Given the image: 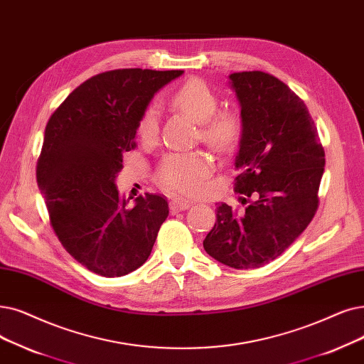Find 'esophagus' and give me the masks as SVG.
<instances>
[{"instance_id": "esophagus-1", "label": "esophagus", "mask_w": 364, "mask_h": 364, "mask_svg": "<svg viewBox=\"0 0 364 364\" xmlns=\"http://www.w3.org/2000/svg\"><path fill=\"white\" fill-rule=\"evenodd\" d=\"M169 207H171V213H172V214H177V213H180V211H186V210L191 208V203L173 199V200L169 202Z\"/></svg>"}]
</instances>
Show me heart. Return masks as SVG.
<instances>
[{
  "instance_id": "heart-1",
  "label": "heart",
  "mask_w": 364,
  "mask_h": 364,
  "mask_svg": "<svg viewBox=\"0 0 364 364\" xmlns=\"http://www.w3.org/2000/svg\"><path fill=\"white\" fill-rule=\"evenodd\" d=\"M169 102L193 122L199 123V136L218 153L230 151L242 135V119L233 109H218V95L200 78L183 83L171 95ZM136 134L143 143H154L159 135V112L150 105L141 114ZM213 171V162L202 151L171 153L165 156L156 172L157 183L166 192L180 196L198 195Z\"/></svg>"
}]
</instances>
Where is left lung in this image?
<instances>
[{"instance_id":"left-lung-1","label":"left lung","mask_w":364,"mask_h":364,"mask_svg":"<svg viewBox=\"0 0 364 364\" xmlns=\"http://www.w3.org/2000/svg\"><path fill=\"white\" fill-rule=\"evenodd\" d=\"M229 80L242 119L235 192L247 207L220 203L203 248L226 266L255 269L279 257L317 213L324 149L305 102L286 83L263 71Z\"/></svg>"}]
</instances>
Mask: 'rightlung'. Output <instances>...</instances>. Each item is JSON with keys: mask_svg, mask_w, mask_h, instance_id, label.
I'll return each mask as SVG.
<instances>
[{"mask_svg": "<svg viewBox=\"0 0 364 364\" xmlns=\"http://www.w3.org/2000/svg\"><path fill=\"white\" fill-rule=\"evenodd\" d=\"M183 74L124 68L74 89L47 122L37 183L60 244L90 272L113 278L149 259L169 214L164 196L120 198L114 180L135 149L136 126L154 93Z\"/></svg>", "mask_w": 364, "mask_h": 364, "instance_id": "right-lung-1", "label": "right lung"}]
</instances>
